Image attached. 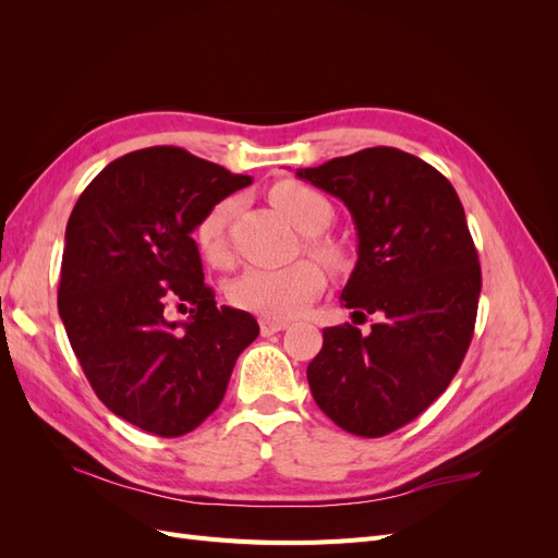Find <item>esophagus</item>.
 Masks as SVG:
<instances>
[{
	"instance_id": "34e87169",
	"label": "esophagus",
	"mask_w": 558,
	"mask_h": 558,
	"mask_svg": "<svg viewBox=\"0 0 558 558\" xmlns=\"http://www.w3.org/2000/svg\"><path fill=\"white\" fill-rule=\"evenodd\" d=\"M258 326H260V335L263 337H269V335H275V332H279L283 328H289V324H286V320H275V318H267V316L258 318Z\"/></svg>"
}]
</instances>
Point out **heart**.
I'll return each instance as SVG.
<instances>
[{
    "label": "heart",
    "instance_id": "heart-1",
    "mask_svg": "<svg viewBox=\"0 0 558 558\" xmlns=\"http://www.w3.org/2000/svg\"><path fill=\"white\" fill-rule=\"evenodd\" d=\"M275 205L291 218V223L307 234V248L330 267L344 263V251L328 238H320L332 221L330 199L300 181H279L269 191ZM232 199L216 202L195 226V244L202 256L211 263H223L228 256V223ZM324 291V275L314 263H295L283 269L253 267L230 286V302L238 310L267 318H289Z\"/></svg>",
    "mask_w": 558,
    "mask_h": 558
}]
</instances>
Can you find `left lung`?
Segmentation results:
<instances>
[{
  "label": "left lung",
  "instance_id": "left-lung-1",
  "mask_svg": "<svg viewBox=\"0 0 558 558\" xmlns=\"http://www.w3.org/2000/svg\"><path fill=\"white\" fill-rule=\"evenodd\" d=\"M295 174L351 211L359 263L342 305L353 318L379 316L367 335L324 328L312 396L347 433L388 435L447 391L475 332L482 269L463 205L433 165L391 146Z\"/></svg>",
  "mask_w": 558,
  "mask_h": 558
}]
</instances>
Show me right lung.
<instances>
[{
    "label": "right lung",
    "instance_id": "obj_1",
    "mask_svg": "<svg viewBox=\"0 0 558 558\" xmlns=\"http://www.w3.org/2000/svg\"><path fill=\"white\" fill-rule=\"evenodd\" d=\"M251 177L150 146L109 162L66 221L58 312L93 391L160 437L195 430L221 404L234 361L258 337L248 312L216 307L191 238ZM192 305L189 322L166 307Z\"/></svg>",
    "mask_w": 558,
    "mask_h": 558
}]
</instances>
